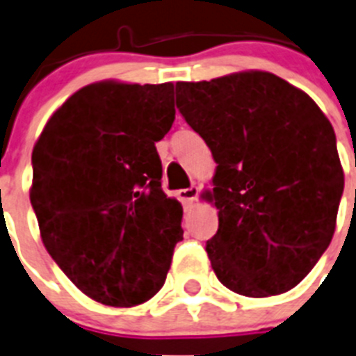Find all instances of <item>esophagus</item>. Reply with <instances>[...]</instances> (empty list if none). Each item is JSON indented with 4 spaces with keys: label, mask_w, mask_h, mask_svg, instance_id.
I'll list each match as a JSON object with an SVG mask.
<instances>
[{
    "label": "esophagus",
    "mask_w": 356,
    "mask_h": 356,
    "mask_svg": "<svg viewBox=\"0 0 356 356\" xmlns=\"http://www.w3.org/2000/svg\"><path fill=\"white\" fill-rule=\"evenodd\" d=\"M179 199H181V203L184 207H192L195 197H197V188L195 186H190V188H183V190H179L177 192Z\"/></svg>",
    "instance_id": "obj_1"
}]
</instances>
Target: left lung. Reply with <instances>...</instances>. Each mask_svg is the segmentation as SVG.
Segmentation results:
<instances>
[{"mask_svg": "<svg viewBox=\"0 0 356 356\" xmlns=\"http://www.w3.org/2000/svg\"><path fill=\"white\" fill-rule=\"evenodd\" d=\"M177 108L218 164L207 252L230 291H291L333 239L343 192L334 129L302 89L267 71L177 82Z\"/></svg>", "mask_w": 356, "mask_h": 356, "instance_id": "1", "label": "left lung"}]
</instances>
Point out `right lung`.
I'll list each match as a JSON object with an SVG mask.
<instances>
[{
    "instance_id": "add662e5",
    "label": "right lung",
    "mask_w": 356,
    "mask_h": 356,
    "mask_svg": "<svg viewBox=\"0 0 356 356\" xmlns=\"http://www.w3.org/2000/svg\"><path fill=\"white\" fill-rule=\"evenodd\" d=\"M175 120L173 83L102 80L53 113L33 149L31 204L40 236L86 296L148 302L183 239V207L161 188L155 143Z\"/></svg>"
}]
</instances>
